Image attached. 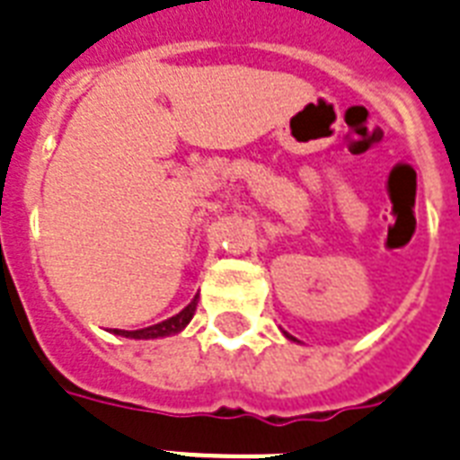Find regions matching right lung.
Here are the masks:
<instances>
[{"label":"right lung","mask_w":460,"mask_h":460,"mask_svg":"<svg viewBox=\"0 0 460 460\" xmlns=\"http://www.w3.org/2000/svg\"><path fill=\"white\" fill-rule=\"evenodd\" d=\"M197 302L199 297H194L187 307L181 309L180 314L170 316V319H165V322L153 323V326H148V329H138V331L115 329V333L124 338H160V336H170V333H177V331H181L187 323L191 322V316H194V312H197Z\"/></svg>","instance_id":"1"}]
</instances>
